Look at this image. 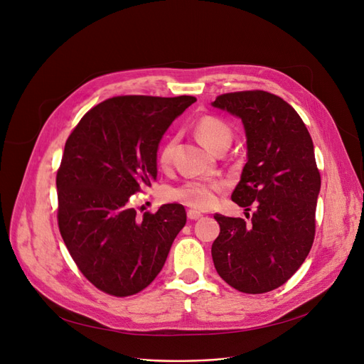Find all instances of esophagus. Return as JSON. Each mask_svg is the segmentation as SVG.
Returning a JSON list of instances; mask_svg holds the SVG:
<instances>
[{
  "instance_id": "obj_1",
  "label": "esophagus",
  "mask_w": 364,
  "mask_h": 364,
  "mask_svg": "<svg viewBox=\"0 0 364 364\" xmlns=\"http://www.w3.org/2000/svg\"><path fill=\"white\" fill-rule=\"evenodd\" d=\"M186 215H188V218H190L191 221H196V220H198V218H201L203 216V213H200L198 210H194V209H190L186 212Z\"/></svg>"
}]
</instances>
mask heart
Here are the masks:
<instances>
[{
  "mask_svg": "<svg viewBox=\"0 0 364 364\" xmlns=\"http://www.w3.org/2000/svg\"><path fill=\"white\" fill-rule=\"evenodd\" d=\"M194 132L197 137L212 151H220L221 148L230 146L232 140L231 127L215 114L198 116L194 122ZM174 149H176V137H167L158 151V164L161 168H168L173 161ZM225 183L223 181L206 179V181H186L182 185L171 188L167 191V198L179 201L185 206L205 210L212 208L216 203L218 193L224 190Z\"/></svg>",
  "mask_w": 364,
  "mask_h": 364,
  "instance_id": "b5f03b06",
  "label": "heart"
}]
</instances>
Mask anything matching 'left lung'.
Here are the masks:
<instances>
[{
    "instance_id": "8db88e82",
    "label": "left lung",
    "mask_w": 364,
    "mask_h": 364,
    "mask_svg": "<svg viewBox=\"0 0 364 364\" xmlns=\"http://www.w3.org/2000/svg\"><path fill=\"white\" fill-rule=\"evenodd\" d=\"M212 106L243 122L248 163L231 200L245 210L255 208L250 223L213 215L221 228L213 264L237 291L267 293L291 278L312 248L321 188L314 143L299 113L274 94L228 92Z\"/></svg>"
}]
</instances>
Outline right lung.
<instances>
[{"instance_id":"right-lung-1","label":"right lung","mask_w":364,"mask_h":364,"mask_svg":"<svg viewBox=\"0 0 364 364\" xmlns=\"http://www.w3.org/2000/svg\"><path fill=\"white\" fill-rule=\"evenodd\" d=\"M196 97L121 95L86 112L56 173L58 227L79 270L116 297L137 294L161 272L186 223L182 205L137 216L129 197L156 179L159 140Z\"/></svg>"}]
</instances>
